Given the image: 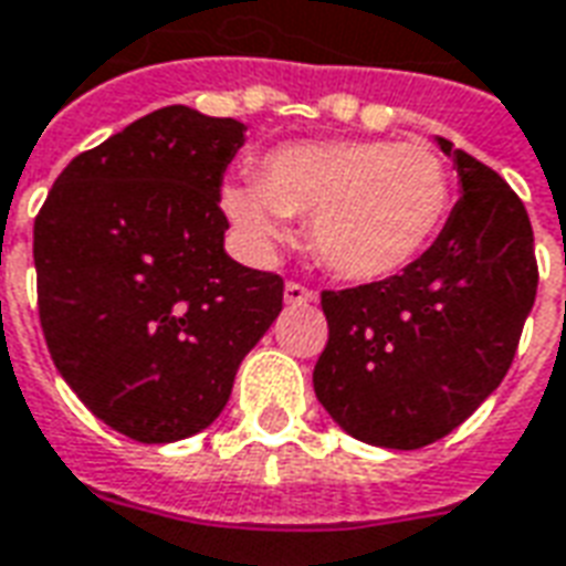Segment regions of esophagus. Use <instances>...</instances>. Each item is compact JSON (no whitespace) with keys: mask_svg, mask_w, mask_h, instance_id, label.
I'll return each instance as SVG.
<instances>
[{"mask_svg":"<svg viewBox=\"0 0 566 566\" xmlns=\"http://www.w3.org/2000/svg\"><path fill=\"white\" fill-rule=\"evenodd\" d=\"M284 303L287 306H306V303H315V291L300 282L284 284Z\"/></svg>","mask_w":566,"mask_h":566,"instance_id":"34e87169","label":"esophagus"}]
</instances>
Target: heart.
Segmentation results:
<instances>
[{"mask_svg": "<svg viewBox=\"0 0 566 566\" xmlns=\"http://www.w3.org/2000/svg\"><path fill=\"white\" fill-rule=\"evenodd\" d=\"M451 206V175L437 150L403 142H300L272 150L258 181L223 190L235 227L270 248L287 218H312L324 266L352 282H379L424 251Z\"/></svg>", "mask_w": 566, "mask_h": 566, "instance_id": "b5f03b06", "label": "heart"}]
</instances>
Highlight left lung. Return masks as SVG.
Masks as SVG:
<instances>
[{"label":"left lung","mask_w":566,"mask_h":566,"mask_svg":"<svg viewBox=\"0 0 566 566\" xmlns=\"http://www.w3.org/2000/svg\"><path fill=\"white\" fill-rule=\"evenodd\" d=\"M458 163L463 197L400 275L324 291L327 345L312 381L333 421L381 449H421L473 416L510 373L534 308V230L491 166Z\"/></svg>","instance_id":"1"}]
</instances>
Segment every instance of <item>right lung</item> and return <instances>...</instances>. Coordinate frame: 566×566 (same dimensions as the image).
<instances>
[{
    "instance_id": "add662e5",
    "label": "right lung",
    "mask_w": 566,
    "mask_h": 566,
    "mask_svg": "<svg viewBox=\"0 0 566 566\" xmlns=\"http://www.w3.org/2000/svg\"><path fill=\"white\" fill-rule=\"evenodd\" d=\"M233 117L169 105L84 150L35 214L39 321L81 403L136 442L209 427L282 312L284 282L223 251Z\"/></svg>"
}]
</instances>
